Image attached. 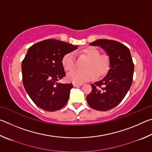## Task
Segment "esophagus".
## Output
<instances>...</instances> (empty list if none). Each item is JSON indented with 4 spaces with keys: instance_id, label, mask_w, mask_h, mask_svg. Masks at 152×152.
<instances>
[{
    "instance_id": "obj_1",
    "label": "esophagus",
    "mask_w": 152,
    "mask_h": 152,
    "mask_svg": "<svg viewBox=\"0 0 152 152\" xmlns=\"http://www.w3.org/2000/svg\"><path fill=\"white\" fill-rule=\"evenodd\" d=\"M82 84H79V83H73V86L74 87H77V86H82Z\"/></svg>"
}]
</instances>
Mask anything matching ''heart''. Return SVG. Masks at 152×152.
<instances>
[{"instance_id": "heart-1", "label": "heart", "mask_w": 152, "mask_h": 152, "mask_svg": "<svg viewBox=\"0 0 152 152\" xmlns=\"http://www.w3.org/2000/svg\"><path fill=\"white\" fill-rule=\"evenodd\" d=\"M82 54L88 59L85 65L86 70H74L68 75L69 80L74 83H83L94 80L97 75L102 76L106 74L110 67V59L106 54L99 55L100 52L96 48L89 47L82 51ZM66 71H70L75 66V59L73 53H68L61 60Z\"/></svg>"}]
</instances>
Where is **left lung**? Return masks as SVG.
Returning <instances> with one entry per match:
<instances>
[{
    "instance_id": "obj_1",
    "label": "left lung",
    "mask_w": 152,
    "mask_h": 152,
    "mask_svg": "<svg viewBox=\"0 0 152 152\" xmlns=\"http://www.w3.org/2000/svg\"><path fill=\"white\" fill-rule=\"evenodd\" d=\"M102 48L110 59V69L106 76L91 84L92 91L86 101L96 110L105 111L119 104L132 86L134 64L129 48L110 39H98L90 43Z\"/></svg>"
}]
</instances>
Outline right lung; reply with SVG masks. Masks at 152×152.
<instances>
[{
  "mask_svg": "<svg viewBox=\"0 0 152 152\" xmlns=\"http://www.w3.org/2000/svg\"><path fill=\"white\" fill-rule=\"evenodd\" d=\"M78 46L53 39L29 48L22 61L23 83L33 102L47 111H55L66 104L72 84L58 81L66 76L61 60Z\"/></svg>",
  "mask_w": 152,
  "mask_h": 152,
  "instance_id": "add662e5",
  "label": "right lung"
}]
</instances>
